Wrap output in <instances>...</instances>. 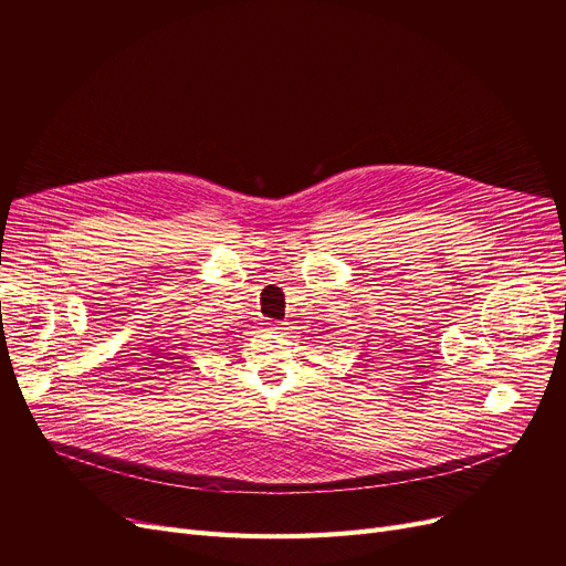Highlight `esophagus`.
<instances>
[{
	"label": "esophagus",
	"mask_w": 566,
	"mask_h": 566,
	"mask_svg": "<svg viewBox=\"0 0 566 566\" xmlns=\"http://www.w3.org/2000/svg\"><path fill=\"white\" fill-rule=\"evenodd\" d=\"M273 331H284V328H282V325H273Z\"/></svg>",
	"instance_id": "esophagus-1"
}]
</instances>
